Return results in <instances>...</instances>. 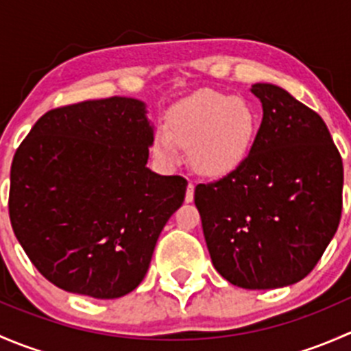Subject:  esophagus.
Listing matches in <instances>:
<instances>
[{
  "instance_id": "obj_1",
  "label": "esophagus",
  "mask_w": 351,
  "mask_h": 351,
  "mask_svg": "<svg viewBox=\"0 0 351 351\" xmlns=\"http://www.w3.org/2000/svg\"><path fill=\"white\" fill-rule=\"evenodd\" d=\"M193 193H195V185H193V183H189V189H186L185 200L186 202H192L193 200Z\"/></svg>"
}]
</instances>
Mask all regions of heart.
Instances as JSON below:
<instances>
[{
    "mask_svg": "<svg viewBox=\"0 0 351 351\" xmlns=\"http://www.w3.org/2000/svg\"><path fill=\"white\" fill-rule=\"evenodd\" d=\"M258 132L256 108L244 98L219 91H198L169 110L166 130L154 136V153L173 161L178 146L189 147L197 171L219 176L246 159Z\"/></svg>",
    "mask_w": 351,
    "mask_h": 351,
    "instance_id": "1",
    "label": "heart"
}]
</instances>
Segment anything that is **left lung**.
<instances>
[{
    "instance_id": "left-lung-1",
    "label": "left lung",
    "mask_w": 351,
    "mask_h": 351,
    "mask_svg": "<svg viewBox=\"0 0 351 351\" xmlns=\"http://www.w3.org/2000/svg\"><path fill=\"white\" fill-rule=\"evenodd\" d=\"M263 120L250 154L195 186L215 270L232 285L278 289L313 271L343 208V161L324 120L282 88L251 86Z\"/></svg>"
}]
</instances>
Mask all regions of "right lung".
<instances>
[{
    "mask_svg": "<svg viewBox=\"0 0 351 351\" xmlns=\"http://www.w3.org/2000/svg\"><path fill=\"white\" fill-rule=\"evenodd\" d=\"M141 100L112 97L40 117L13 156L8 210L34 267L59 289L117 299L146 277L186 180L147 168Z\"/></svg>",
    "mask_w": 351,
    "mask_h": 351,
    "instance_id": "add662e5",
    "label": "right lung"
}]
</instances>
